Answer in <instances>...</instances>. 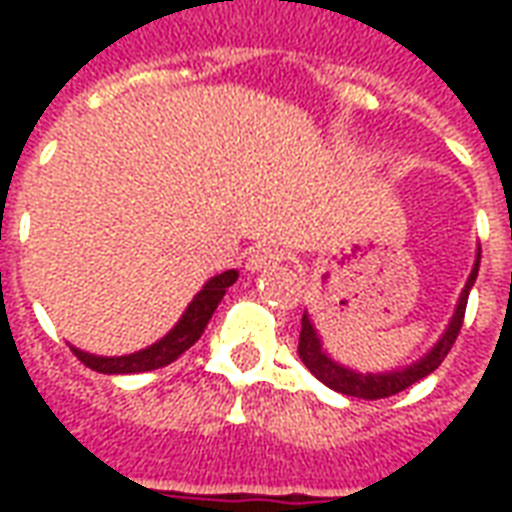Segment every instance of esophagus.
<instances>
[{
    "label": "esophagus",
    "mask_w": 512,
    "mask_h": 512,
    "mask_svg": "<svg viewBox=\"0 0 512 512\" xmlns=\"http://www.w3.org/2000/svg\"><path fill=\"white\" fill-rule=\"evenodd\" d=\"M282 260H285V252L277 249V246H257V249H252L249 257H246V268H249V271H260V268L277 266Z\"/></svg>",
    "instance_id": "obj_1"
}]
</instances>
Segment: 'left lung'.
Here are the masks:
<instances>
[{
  "instance_id": "obj_1",
  "label": "left lung",
  "mask_w": 512,
  "mask_h": 512,
  "mask_svg": "<svg viewBox=\"0 0 512 512\" xmlns=\"http://www.w3.org/2000/svg\"><path fill=\"white\" fill-rule=\"evenodd\" d=\"M477 268H480V260L474 263L472 268V277L466 282V288H463L461 299H458V307H455V315H452L450 326H447V332L441 337L439 343L430 348V354H425L419 362H414L411 367H403V370H397V373H354V370H348V367L337 365L332 362L329 356L323 354L321 340H318V334L312 329L310 318H307V312H304V318H301V334H299V356L301 362L307 365L312 376L323 381V384L334 389V392H343V395L351 397H365V400H381V397H392L397 392H403L411 384H417L425 376H430L436 367L444 362V356L450 354V348L455 345V337L461 332L463 326V315H466V301H469V290H472L474 279H477Z\"/></svg>"
}]
</instances>
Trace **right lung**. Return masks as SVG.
<instances>
[{
    "instance_id": "right-lung-1",
    "label": "right lung",
    "mask_w": 512,
    "mask_h": 512,
    "mask_svg": "<svg viewBox=\"0 0 512 512\" xmlns=\"http://www.w3.org/2000/svg\"><path fill=\"white\" fill-rule=\"evenodd\" d=\"M238 279V271H224L219 277H213L205 288L194 296L189 304V310L183 312V318L178 326L158 340L156 345H150L145 351H136L128 356H93L84 354L79 348H71L76 359L87 365L95 373H106V376H123V373H147V370H158L167 367L169 362H175L183 351H189L191 345L200 340V334L205 332V326L211 321L213 310L219 307V301L224 299L227 288Z\"/></svg>"
}]
</instances>
